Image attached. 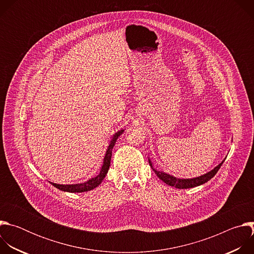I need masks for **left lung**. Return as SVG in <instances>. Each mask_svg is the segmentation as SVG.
<instances>
[{
    "mask_svg": "<svg viewBox=\"0 0 254 254\" xmlns=\"http://www.w3.org/2000/svg\"><path fill=\"white\" fill-rule=\"evenodd\" d=\"M224 161L225 160H223L218 166L215 167L213 170H211L210 172H208V173H206V174H204L200 177H196V178H192V179H179V178H176L172 175H169L167 173H164V172H161V171H158V170L154 169L153 164H152L151 160L149 159V163H150L151 168L154 170L155 174L163 181V182L166 183L169 186H172V187H175V188H178V189L194 188V187L200 186L202 184H205L206 182H208L210 179H212L216 175L217 172H218V170L220 169V167L222 166Z\"/></svg>",
    "mask_w": 254,
    "mask_h": 254,
    "instance_id": "left-lung-1",
    "label": "left lung"
}]
</instances>
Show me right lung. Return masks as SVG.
<instances>
[{"mask_svg":"<svg viewBox=\"0 0 254 254\" xmlns=\"http://www.w3.org/2000/svg\"><path fill=\"white\" fill-rule=\"evenodd\" d=\"M123 132H124V129H122L114 134L113 139L111 140L110 144H108V147H107L100 172L96 177L89 179L87 182L80 183V184H73V185H60V184H55V183H51V182L50 183L57 189L64 191V192H70V193H82V192H87V191H90V190L96 188L102 182L104 177L106 176V174L108 172V169H110L111 160H112V152H113L114 146H115L117 139Z\"/></svg>","mask_w":254,"mask_h":254,"instance_id":"right-lung-1","label":"right lung"}]
</instances>
